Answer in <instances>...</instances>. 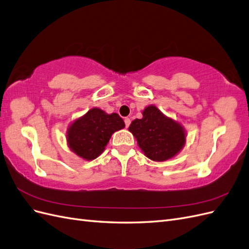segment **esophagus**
I'll return each mask as SVG.
<instances>
[{
  "mask_svg": "<svg viewBox=\"0 0 249 249\" xmlns=\"http://www.w3.org/2000/svg\"><path fill=\"white\" fill-rule=\"evenodd\" d=\"M124 122H125V126H126V127H128V126L130 125V122H131V121H130V119H129V118H125V119H124Z\"/></svg>",
  "mask_w": 249,
  "mask_h": 249,
  "instance_id": "esophagus-1",
  "label": "esophagus"
}]
</instances>
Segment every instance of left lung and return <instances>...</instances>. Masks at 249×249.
<instances>
[{
    "instance_id": "obj_1",
    "label": "left lung",
    "mask_w": 249,
    "mask_h": 249,
    "mask_svg": "<svg viewBox=\"0 0 249 249\" xmlns=\"http://www.w3.org/2000/svg\"><path fill=\"white\" fill-rule=\"evenodd\" d=\"M128 129L137 139L142 151L154 161L174 158L186 144L183 127L166 117L154 105L147 106L143 118L133 120Z\"/></svg>"
}]
</instances>
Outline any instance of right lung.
<instances>
[{
    "label": "right lung",
    "instance_id": "add662e5",
    "mask_svg": "<svg viewBox=\"0 0 249 249\" xmlns=\"http://www.w3.org/2000/svg\"><path fill=\"white\" fill-rule=\"evenodd\" d=\"M124 127V121L118 113L108 115L94 107L70 125L67 133L68 145L81 159L93 160L104 151L111 134Z\"/></svg>",
    "mask_w": 249,
    "mask_h": 249
}]
</instances>
